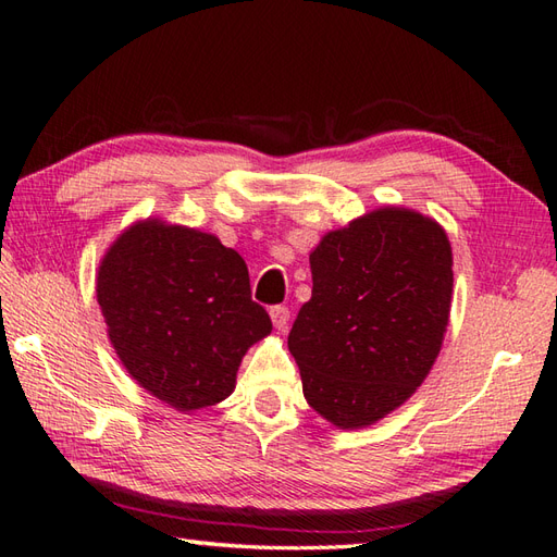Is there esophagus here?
I'll list each match as a JSON object with an SVG mask.
<instances>
[{"label": "esophagus", "instance_id": "esophagus-1", "mask_svg": "<svg viewBox=\"0 0 557 557\" xmlns=\"http://www.w3.org/2000/svg\"><path fill=\"white\" fill-rule=\"evenodd\" d=\"M270 321H272V325H275V330H287V325H289V309H287V306H272Z\"/></svg>", "mask_w": 557, "mask_h": 557}]
</instances>
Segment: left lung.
Wrapping results in <instances>:
<instances>
[{"instance_id":"obj_1","label":"left lung","mask_w":557,"mask_h":557,"mask_svg":"<svg viewBox=\"0 0 557 557\" xmlns=\"http://www.w3.org/2000/svg\"><path fill=\"white\" fill-rule=\"evenodd\" d=\"M313 292L289 333L304 397L342 431L405 405L441 354L453 306V246L419 210L383 206L327 232Z\"/></svg>"}]
</instances>
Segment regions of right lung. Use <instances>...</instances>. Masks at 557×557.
Here are the masks:
<instances>
[{"label": "right lung", "mask_w": 557, "mask_h": 557, "mask_svg": "<svg viewBox=\"0 0 557 557\" xmlns=\"http://www.w3.org/2000/svg\"><path fill=\"white\" fill-rule=\"evenodd\" d=\"M96 294L126 373L182 413L227 399L244 354L272 330L244 258L215 234L160 218L110 244Z\"/></svg>", "instance_id": "1"}]
</instances>
